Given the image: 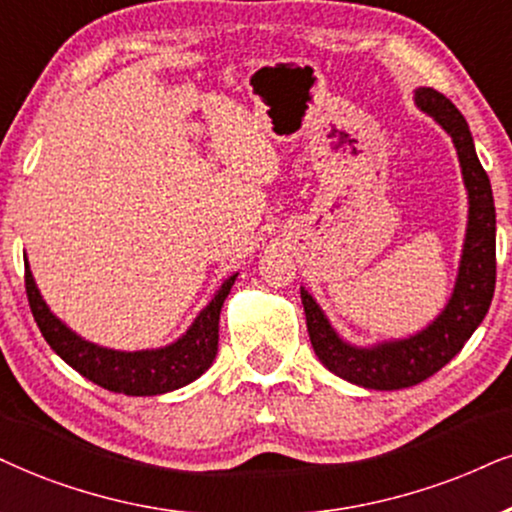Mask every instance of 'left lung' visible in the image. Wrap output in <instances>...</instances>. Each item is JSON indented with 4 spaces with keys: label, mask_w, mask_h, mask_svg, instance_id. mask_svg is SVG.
Here are the masks:
<instances>
[{
    "label": "left lung",
    "mask_w": 512,
    "mask_h": 512,
    "mask_svg": "<svg viewBox=\"0 0 512 512\" xmlns=\"http://www.w3.org/2000/svg\"><path fill=\"white\" fill-rule=\"evenodd\" d=\"M413 102L432 118L456 147L460 175L468 192V225L460 249L453 292L441 313L422 330L401 339L358 346L334 330L323 308L306 287L301 304L315 356L327 370L363 389L394 391L425 382L463 349L482 325L496 287V208L489 175L477 159L468 121L444 94L418 87Z\"/></svg>",
    "instance_id": "obj_1"
}]
</instances>
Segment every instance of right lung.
Segmentation results:
<instances>
[{
    "mask_svg": "<svg viewBox=\"0 0 512 512\" xmlns=\"http://www.w3.org/2000/svg\"><path fill=\"white\" fill-rule=\"evenodd\" d=\"M23 261L25 292H28L30 311L35 315L42 337L47 339L56 356H61L73 370H78L82 377L99 387L125 396L168 394V391L199 380L216 361L220 308H223L239 273L227 277L213 294V299L201 308L192 325L175 342L159 346V349L121 351L87 342L61 318H56L47 301L42 299L28 256H23Z\"/></svg>",
    "mask_w": 512,
    "mask_h": 512,
    "instance_id": "add662e5",
    "label": "right lung"
}]
</instances>
